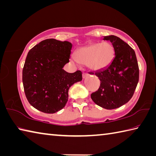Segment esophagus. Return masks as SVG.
<instances>
[{"label":"esophagus","mask_w":156,"mask_h":156,"mask_svg":"<svg viewBox=\"0 0 156 156\" xmlns=\"http://www.w3.org/2000/svg\"><path fill=\"white\" fill-rule=\"evenodd\" d=\"M88 76H89V74H88L87 73H83V78H87Z\"/></svg>","instance_id":"esophagus-1"}]
</instances>
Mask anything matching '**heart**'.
<instances>
[{
  "mask_svg": "<svg viewBox=\"0 0 156 156\" xmlns=\"http://www.w3.org/2000/svg\"><path fill=\"white\" fill-rule=\"evenodd\" d=\"M115 50L108 42L95 43L81 47L75 52V58L78 63L87 65L90 69L99 71L106 68L112 63Z\"/></svg>",
  "mask_w": 156,
  "mask_h": 156,
  "instance_id": "1",
  "label": "heart"
}]
</instances>
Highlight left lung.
Instances as JSON below:
<instances>
[{"instance_id": "1", "label": "left lung", "mask_w": 156, "mask_h": 156, "mask_svg": "<svg viewBox=\"0 0 156 156\" xmlns=\"http://www.w3.org/2000/svg\"><path fill=\"white\" fill-rule=\"evenodd\" d=\"M104 39L112 43L115 56L109 66L90 73L100 80V88L90 98L97 105L111 110L132 98L138 83L139 69L134 50L128 44L115 35L105 36Z\"/></svg>"}]
</instances>
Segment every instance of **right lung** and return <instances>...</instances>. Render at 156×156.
I'll list each match as a JSON object with an SVG mask.
<instances>
[{"label": "right lung", "instance_id": "add662e5", "mask_svg": "<svg viewBox=\"0 0 156 156\" xmlns=\"http://www.w3.org/2000/svg\"><path fill=\"white\" fill-rule=\"evenodd\" d=\"M72 44L48 39L31 48L22 70V83L28 101L37 110L53 114L63 108L68 90L83 79L82 72L63 68L69 62Z\"/></svg>", "mask_w": 156, "mask_h": 156}]
</instances>
